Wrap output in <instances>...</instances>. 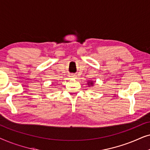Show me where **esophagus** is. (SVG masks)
<instances>
[{
    "label": "esophagus",
    "instance_id": "obj_1",
    "mask_svg": "<svg viewBox=\"0 0 150 150\" xmlns=\"http://www.w3.org/2000/svg\"><path fill=\"white\" fill-rule=\"evenodd\" d=\"M71 77H72V78H74V76H71Z\"/></svg>",
    "mask_w": 150,
    "mask_h": 150
}]
</instances>
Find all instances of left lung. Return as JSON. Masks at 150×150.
Returning <instances> with one entry per match:
<instances>
[{"label":"left lung","mask_w":150,"mask_h":150,"mask_svg":"<svg viewBox=\"0 0 150 150\" xmlns=\"http://www.w3.org/2000/svg\"><path fill=\"white\" fill-rule=\"evenodd\" d=\"M88 85H89V86H91V85H93V83H92V82L91 81H89V82H88Z\"/></svg>","instance_id":"1"}]
</instances>
